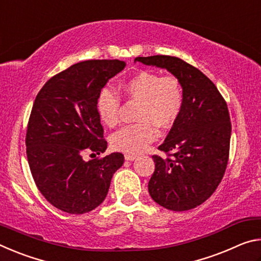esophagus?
Listing matches in <instances>:
<instances>
[{"mask_svg":"<svg viewBox=\"0 0 261 261\" xmlns=\"http://www.w3.org/2000/svg\"><path fill=\"white\" fill-rule=\"evenodd\" d=\"M124 158H125L126 161H134L135 159L137 158V155H135V154H125Z\"/></svg>","mask_w":261,"mask_h":261,"instance_id":"obj_1","label":"esophagus"}]
</instances>
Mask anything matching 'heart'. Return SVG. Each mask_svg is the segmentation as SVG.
<instances>
[{
    "instance_id": "heart-1",
    "label": "heart",
    "mask_w": 261,
    "mask_h": 261,
    "mask_svg": "<svg viewBox=\"0 0 261 261\" xmlns=\"http://www.w3.org/2000/svg\"><path fill=\"white\" fill-rule=\"evenodd\" d=\"M127 98L140 103L137 124L126 125L112 137L116 151L129 154L144 152L158 138V129H168L178 120L184 103V92L175 76H160L152 71H139L127 78L122 85ZM98 113L106 125L115 126L120 122L121 100L109 88L98 96Z\"/></svg>"
}]
</instances>
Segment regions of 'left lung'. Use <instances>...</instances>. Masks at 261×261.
<instances>
[{
    "label": "left lung",
    "mask_w": 261,
    "mask_h": 261,
    "mask_svg": "<svg viewBox=\"0 0 261 261\" xmlns=\"http://www.w3.org/2000/svg\"><path fill=\"white\" fill-rule=\"evenodd\" d=\"M166 69L179 79L184 103L159 149L148 192L156 204L182 212L201 205L214 193L228 165L231 123L227 102L200 70L175 56L136 57L135 62Z\"/></svg>",
    "instance_id": "obj_1"
}]
</instances>
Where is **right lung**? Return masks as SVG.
Segmentation results:
<instances>
[{
	"label": "right lung",
	"instance_id": "obj_1",
	"mask_svg": "<svg viewBox=\"0 0 261 261\" xmlns=\"http://www.w3.org/2000/svg\"><path fill=\"white\" fill-rule=\"evenodd\" d=\"M124 67L120 60L79 62L51 77L34 100L25 139L30 169L42 196L65 213L96 208L124 162L122 153L84 160L107 149L98 96Z\"/></svg>",
	"mask_w": 261,
	"mask_h": 261
}]
</instances>
